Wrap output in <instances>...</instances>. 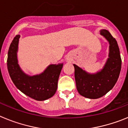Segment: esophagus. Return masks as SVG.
I'll use <instances>...</instances> for the list:
<instances>
[{
    "label": "esophagus",
    "mask_w": 128,
    "mask_h": 128,
    "mask_svg": "<svg viewBox=\"0 0 128 128\" xmlns=\"http://www.w3.org/2000/svg\"><path fill=\"white\" fill-rule=\"evenodd\" d=\"M68 60H70V59H68Z\"/></svg>",
    "instance_id": "34e87169"
}]
</instances>
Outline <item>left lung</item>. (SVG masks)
I'll list each match as a JSON object with an SVG mask.
<instances>
[{"mask_svg":"<svg viewBox=\"0 0 128 128\" xmlns=\"http://www.w3.org/2000/svg\"><path fill=\"white\" fill-rule=\"evenodd\" d=\"M100 34L108 41L109 58L102 70L89 74L74 64L76 88L81 96L89 99H98L113 88L121 69V58L116 40L108 30H100Z\"/></svg>","mask_w":128,"mask_h":128,"instance_id":"8db88e82","label":"left lung"}]
</instances>
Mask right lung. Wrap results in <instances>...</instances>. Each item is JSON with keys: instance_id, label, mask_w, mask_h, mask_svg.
<instances>
[{"instance_id": "add662e5", "label": "right lung", "mask_w": 128, "mask_h": 128, "mask_svg": "<svg viewBox=\"0 0 128 128\" xmlns=\"http://www.w3.org/2000/svg\"><path fill=\"white\" fill-rule=\"evenodd\" d=\"M20 35H16L10 46L7 65L10 78L14 85L22 93L36 100H44L52 97L58 87V81L63 63L50 65L39 75L26 74L18 64L17 55Z\"/></svg>"}]
</instances>
